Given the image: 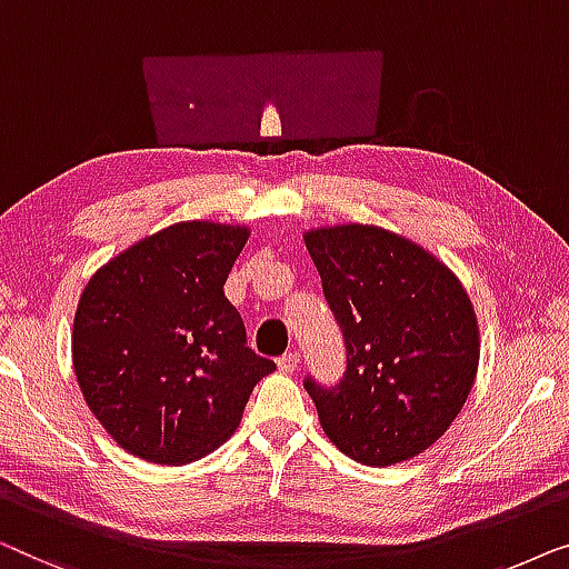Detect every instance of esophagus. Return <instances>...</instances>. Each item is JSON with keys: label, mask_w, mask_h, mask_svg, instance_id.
Returning a JSON list of instances; mask_svg holds the SVG:
<instances>
[{"label": "esophagus", "mask_w": 569, "mask_h": 569, "mask_svg": "<svg viewBox=\"0 0 569 569\" xmlns=\"http://www.w3.org/2000/svg\"><path fill=\"white\" fill-rule=\"evenodd\" d=\"M296 366H299V353H286V356L278 358V371L293 373Z\"/></svg>", "instance_id": "esophagus-1"}]
</instances>
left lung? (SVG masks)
Segmentation results:
<instances>
[{
    "label": "left lung",
    "mask_w": 569,
    "mask_h": 569,
    "mask_svg": "<svg viewBox=\"0 0 569 569\" xmlns=\"http://www.w3.org/2000/svg\"><path fill=\"white\" fill-rule=\"evenodd\" d=\"M303 242L348 350L338 387L303 381L327 438L366 467L412 459L475 387L479 325L467 291L436 254L371 223L309 229Z\"/></svg>",
    "instance_id": "8db88e82"
}]
</instances>
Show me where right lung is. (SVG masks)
I'll return each instance as SVG.
<instances>
[{
    "label": "right lung",
    "mask_w": 569,
    "mask_h": 569,
    "mask_svg": "<svg viewBox=\"0 0 569 569\" xmlns=\"http://www.w3.org/2000/svg\"><path fill=\"white\" fill-rule=\"evenodd\" d=\"M247 227L180 221L108 260L79 296L71 361L82 397L128 453L198 461L234 433L276 363L247 348L223 296Z\"/></svg>",
    "instance_id": "1"
}]
</instances>
